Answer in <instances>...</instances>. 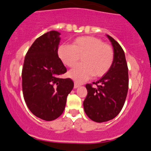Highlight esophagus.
Returning a JSON list of instances; mask_svg holds the SVG:
<instances>
[{"mask_svg": "<svg viewBox=\"0 0 151 151\" xmlns=\"http://www.w3.org/2000/svg\"><path fill=\"white\" fill-rule=\"evenodd\" d=\"M79 86H80V85H79V84H78L77 83H74V88H75V89L78 88V87Z\"/></svg>", "mask_w": 151, "mask_h": 151, "instance_id": "34e87169", "label": "esophagus"}]
</instances>
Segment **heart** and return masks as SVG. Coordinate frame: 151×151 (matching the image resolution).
Segmentation results:
<instances>
[{"instance_id": "1", "label": "heart", "mask_w": 151, "mask_h": 151, "mask_svg": "<svg viewBox=\"0 0 151 151\" xmlns=\"http://www.w3.org/2000/svg\"><path fill=\"white\" fill-rule=\"evenodd\" d=\"M57 55L63 64L73 67L81 57L82 64L68 73L70 78L82 83L94 76L101 78L107 73L114 61L112 47L95 36H85L76 38L71 45H59Z\"/></svg>"}]
</instances>
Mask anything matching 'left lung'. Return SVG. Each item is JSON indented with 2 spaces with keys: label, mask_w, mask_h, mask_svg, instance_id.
Returning a JSON list of instances; mask_svg holds the SVG:
<instances>
[{
  "label": "left lung",
  "mask_w": 151,
  "mask_h": 151,
  "mask_svg": "<svg viewBox=\"0 0 151 151\" xmlns=\"http://www.w3.org/2000/svg\"><path fill=\"white\" fill-rule=\"evenodd\" d=\"M112 44L114 61L106 75L96 83L87 84V95L83 101L86 115L96 122L112 120L119 114L127 97L129 77L124 52L120 44L106 35Z\"/></svg>",
  "instance_id": "8db88e82"
}]
</instances>
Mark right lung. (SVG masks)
I'll return each instance as SVG.
<instances>
[{
	"instance_id": "add662e5",
	"label": "right lung",
	"mask_w": 151,
	"mask_h": 151,
	"mask_svg": "<svg viewBox=\"0 0 151 151\" xmlns=\"http://www.w3.org/2000/svg\"><path fill=\"white\" fill-rule=\"evenodd\" d=\"M59 35L51 31L37 38L28 50L22 68L26 104L33 115L46 121L62 114L74 86L71 79L60 78L67 70L57 55Z\"/></svg>"
}]
</instances>
